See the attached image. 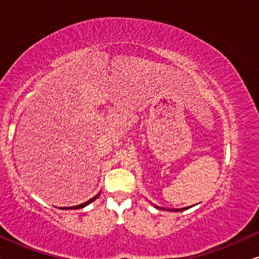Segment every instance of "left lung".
<instances>
[{
    "mask_svg": "<svg viewBox=\"0 0 259 259\" xmlns=\"http://www.w3.org/2000/svg\"><path fill=\"white\" fill-rule=\"evenodd\" d=\"M186 208V207H185ZM185 208H180V210H176V211H182V210H185ZM173 211H175V210H173Z\"/></svg>",
    "mask_w": 259,
    "mask_h": 259,
    "instance_id": "obj_1",
    "label": "left lung"
}]
</instances>
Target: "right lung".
I'll list each match as a JSON object with an SVG mask.
<instances>
[{
  "label": "right lung",
  "instance_id": "add662e5",
  "mask_svg": "<svg viewBox=\"0 0 259 259\" xmlns=\"http://www.w3.org/2000/svg\"><path fill=\"white\" fill-rule=\"evenodd\" d=\"M98 196H99V194H97V196H95V197H93V198H92V199H90V200H88V201H86V203H83V204L76 205V206H72V207H65V208H66V210H73V208H74V210H77V208H82V207H84V206H86V205H88V204H91V203H92V201H94L95 199H97V198H98Z\"/></svg>",
  "mask_w": 259,
  "mask_h": 259
}]
</instances>
